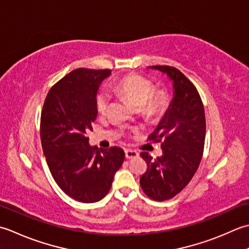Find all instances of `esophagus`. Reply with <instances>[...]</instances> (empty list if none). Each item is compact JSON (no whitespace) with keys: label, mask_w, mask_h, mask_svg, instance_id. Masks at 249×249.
Listing matches in <instances>:
<instances>
[{"label":"esophagus","mask_w":249,"mask_h":249,"mask_svg":"<svg viewBox=\"0 0 249 249\" xmlns=\"http://www.w3.org/2000/svg\"><path fill=\"white\" fill-rule=\"evenodd\" d=\"M124 154H125V157H126V158H128V159L138 158V157H139V153H138V151L132 150V149H125V150H124Z\"/></svg>","instance_id":"1"}]
</instances>
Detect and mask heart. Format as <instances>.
I'll return each instance as SVG.
<instances>
[{"label": "heart", "instance_id": "1", "mask_svg": "<svg viewBox=\"0 0 249 249\" xmlns=\"http://www.w3.org/2000/svg\"><path fill=\"white\" fill-rule=\"evenodd\" d=\"M116 93L124 96L148 116H157L163 113L169 104V95L162 89H154L151 80L140 74H129L117 80L113 86ZM109 104L107 93L101 92L96 95V109L103 114Z\"/></svg>", "mask_w": 249, "mask_h": 249}]
</instances>
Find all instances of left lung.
<instances>
[{
	"label": "left lung",
	"mask_w": 249,
	"mask_h": 249,
	"mask_svg": "<svg viewBox=\"0 0 249 249\" xmlns=\"http://www.w3.org/2000/svg\"><path fill=\"white\" fill-rule=\"evenodd\" d=\"M172 79L174 98L148 141L161 143L162 156L143 151L147 170L141 176L144 194L155 201L170 200L189 184L199 167L205 142V113L195 85L178 69L155 65Z\"/></svg>",
	"instance_id": "8db88e82"
}]
</instances>
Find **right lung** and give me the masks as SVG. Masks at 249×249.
<instances>
[{
  "instance_id": "add662e5",
  "label": "right lung",
  "mask_w": 249,
  "mask_h": 249,
  "mask_svg": "<svg viewBox=\"0 0 249 249\" xmlns=\"http://www.w3.org/2000/svg\"><path fill=\"white\" fill-rule=\"evenodd\" d=\"M110 70L76 69L48 91L40 114V142L54 181L69 196L83 203L108 194L124 160L114 146L99 150L87 133L98 115L96 92Z\"/></svg>"
}]
</instances>
